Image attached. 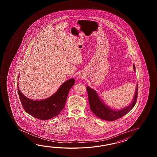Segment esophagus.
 <instances>
[{"instance_id": "34e87169", "label": "esophagus", "mask_w": 157, "mask_h": 157, "mask_svg": "<svg viewBox=\"0 0 157 157\" xmlns=\"http://www.w3.org/2000/svg\"><path fill=\"white\" fill-rule=\"evenodd\" d=\"M85 77V76H84V75L83 74H80L79 75H78V78H80V79H82Z\"/></svg>"}]
</instances>
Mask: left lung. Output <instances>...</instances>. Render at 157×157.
I'll return each mask as SVG.
<instances>
[{"mask_svg":"<svg viewBox=\"0 0 157 157\" xmlns=\"http://www.w3.org/2000/svg\"><path fill=\"white\" fill-rule=\"evenodd\" d=\"M133 68L134 71H136L134 64ZM86 89L90 109L92 112L101 120L112 121L123 117L128 113L134 107L136 102L137 97L138 83H137L133 99L131 101V103L121 109H114L108 106L101 99L95 90L89 86L86 87Z\"/></svg>","mask_w":157,"mask_h":157,"instance_id":"8db88e82","label":"left lung"}]
</instances>
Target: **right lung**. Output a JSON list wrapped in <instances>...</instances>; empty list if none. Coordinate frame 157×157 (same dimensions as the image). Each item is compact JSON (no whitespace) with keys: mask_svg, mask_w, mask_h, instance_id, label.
Wrapping results in <instances>:
<instances>
[{"mask_svg":"<svg viewBox=\"0 0 157 157\" xmlns=\"http://www.w3.org/2000/svg\"><path fill=\"white\" fill-rule=\"evenodd\" d=\"M75 82L74 78L67 80L60 85L55 93L42 100H32L27 98L21 93L18 83L17 90L22 105L27 113L37 119L47 120L57 116L63 110L69 91Z\"/></svg>","mask_w":157,"mask_h":157,"instance_id":"right-lung-1","label":"right lung"}]
</instances>
